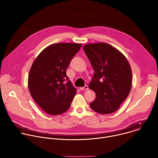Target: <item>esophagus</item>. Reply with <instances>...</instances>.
<instances>
[{
	"instance_id": "esophagus-1",
	"label": "esophagus",
	"mask_w": 158,
	"mask_h": 158,
	"mask_svg": "<svg viewBox=\"0 0 158 158\" xmlns=\"http://www.w3.org/2000/svg\"><path fill=\"white\" fill-rule=\"evenodd\" d=\"M81 91H83V90H87L89 89L88 86L87 85H85L84 87H80L79 88Z\"/></svg>"
}]
</instances>
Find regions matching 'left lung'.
Returning <instances> with one entry per match:
<instances>
[{"label": "left lung", "mask_w": 158, "mask_h": 158, "mask_svg": "<svg viewBox=\"0 0 158 158\" xmlns=\"http://www.w3.org/2000/svg\"><path fill=\"white\" fill-rule=\"evenodd\" d=\"M83 49L95 72L89 87L95 92L96 97L90 106L101 114L112 113L131 91L130 64L122 52L104 42L87 44Z\"/></svg>", "instance_id": "obj_1"}]
</instances>
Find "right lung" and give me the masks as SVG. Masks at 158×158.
Segmentation results:
<instances>
[{
    "mask_svg": "<svg viewBox=\"0 0 158 158\" xmlns=\"http://www.w3.org/2000/svg\"><path fill=\"white\" fill-rule=\"evenodd\" d=\"M81 44L57 43L45 48L35 58L28 77L30 94L46 113L56 116L68 110L76 94L66 69Z\"/></svg>",
    "mask_w": 158,
    "mask_h": 158,
    "instance_id": "obj_1",
    "label": "right lung"
}]
</instances>
